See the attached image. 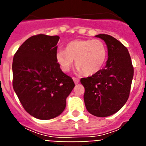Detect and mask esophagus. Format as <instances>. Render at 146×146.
Wrapping results in <instances>:
<instances>
[{"instance_id":"esophagus-1","label":"esophagus","mask_w":146,"mask_h":146,"mask_svg":"<svg viewBox=\"0 0 146 146\" xmlns=\"http://www.w3.org/2000/svg\"><path fill=\"white\" fill-rule=\"evenodd\" d=\"M73 82H74V83L76 84H77L79 83V79H78V78H74V77H73Z\"/></svg>"}]
</instances>
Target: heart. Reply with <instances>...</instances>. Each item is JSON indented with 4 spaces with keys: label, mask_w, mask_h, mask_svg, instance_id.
Here are the masks:
<instances>
[{
    "label": "heart",
    "mask_w": 146,
    "mask_h": 146,
    "mask_svg": "<svg viewBox=\"0 0 146 146\" xmlns=\"http://www.w3.org/2000/svg\"><path fill=\"white\" fill-rule=\"evenodd\" d=\"M66 50L59 49L56 60L63 72L68 73L76 63L77 73L92 76L104 68L107 59V48L101 40H75L66 45Z\"/></svg>",
    "instance_id": "heart-1"
}]
</instances>
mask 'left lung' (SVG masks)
Returning a JSON list of instances; mask_svg holds the SVG:
<instances>
[{
	"label": "left lung",
	"instance_id": "8db88e82",
	"mask_svg": "<svg viewBox=\"0 0 146 146\" xmlns=\"http://www.w3.org/2000/svg\"><path fill=\"white\" fill-rule=\"evenodd\" d=\"M106 43L108 59L105 68L83 78L84 100L87 111L96 117H107L122 108L129 98L134 68L128 49L113 36L98 35Z\"/></svg>",
	"mask_w": 146,
	"mask_h": 146
}]
</instances>
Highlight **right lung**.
I'll return each mask as SVG.
<instances>
[{
  "label": "right lung",
  "mask_w": 146,
  "mask_h": 146,
  "mask_svg": "<svg viewBox=\"0 0 146 146\" xmlns=\"http://www.w3.org/2000/svg\"><path fill=\"white\" fill-rule=\"evenodd\" d=\"M59 36L29 37L15 53L12 62L13 88L28 113L50 120L62 113L66 98L75 87L56 60Z\"/></svg>",
  "instance_id": "obj_1"
}]
</instances>
